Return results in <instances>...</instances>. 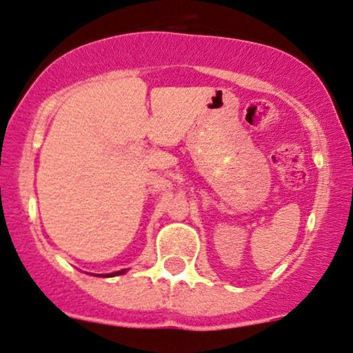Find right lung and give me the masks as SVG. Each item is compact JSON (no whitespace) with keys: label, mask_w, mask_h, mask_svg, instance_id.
<instances>
[{"label":"right lung","mask_w":353,"mask_h":353,"mask_svg":"<svg viewBox=\"0 0 353 353\" xmlns=\"http://www.w3.org/2000/svg\"><path fill=\"white\" fill-rule=\"evenodd\" d=\"M121 273H123V272H121ZM108 276H109V275H108Z\"/></svg>","instance_id":"add662e5"}]
</instances>
